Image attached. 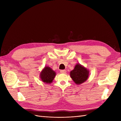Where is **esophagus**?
<instances>
[{
  "label": "esophagus",
  "mask_w": 121,
  "mask_h": 121,
  "mask_svg": "<svg viewBox=\"0 0 121 121\" xmlns=\"http://www.w3.org/2000/svg\"><path fill=\"white\" fill-rule=\"evenodd\" d=\"M66 72V70H60V73H63V74H65V73Z\"/></svg>",
  "instance_id": "34e87169"
}]
</instances>
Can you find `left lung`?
Instances as JSON below:
<instances>
[{"label": "left lung", "instance_id": "obj_1", "mask_svg": "<svg viewBox=\"0 0 121 121\" xmlns=\"http://www.w3.org/2000/svg\"><path fill=\"white\" fill-rule=\"evenodd\" d=\"M70 76L76 84H81L88 79L89 71L80 64H77L70 72Z\"/></svg>", "mask_w": 121, "mask_h": 121}]
</instances>
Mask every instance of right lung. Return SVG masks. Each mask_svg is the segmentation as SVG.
Wrapping results in <instances>:
<instances>
[{
    "mask_svg": "<svg viewBox=\"0 0 121 121\" xmlns=\"http://www.w3.org/2000/svg\"><path fill=\"white\" fill-rule=\"evenodd\" d=\"M56 73L49 66H45L40 74V78L43 82L50 84L55 78Z\"/></svg>",
    "mask_w": 121,
    "mask_h": 121,
    "instance_id": "1",
    "label": "right lung"
}]
</instances>
